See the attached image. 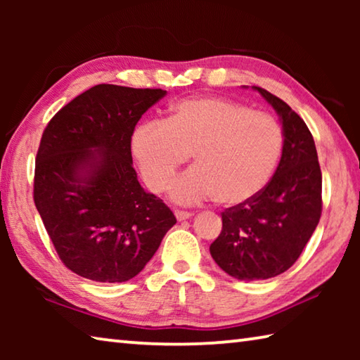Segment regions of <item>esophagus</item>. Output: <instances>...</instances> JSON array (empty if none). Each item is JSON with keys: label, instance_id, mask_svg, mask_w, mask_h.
Wrapping results in <instances>:
<instances>
[{"label": "esophagus", "instance_id": "1", "mask_svg": "<svg viewBox=\"0 0 360 360\" xmlns=\"http://www.w3.org/2000/svg\"><path fill=\"white\" fill-rule=\"evenodd\" d=\"M174 216H176V219H178V221L181 222V221H186V219H191V217H192V212L176 210V211H174Z\"/></svg>", "mask_w": 360, "mask_h": 360}]
</instances>
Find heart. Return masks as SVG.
Here are the masks:
<instances>
[{
  "label": "heart",
  "instance_id": "1",
  "mask_svg": "<svg viewBox=\"0 0 360 360\" xmlns=\"http://www.w3.org/2000/svg\"><path fill=\"white\" fill-rule=\"evenodd\" d=\"M284 133L273 115L224 98H192L172 108L167 122H143L130 149L150 191L167 187L191 158L197 165L172 181L168 193L181 205L216 197L241 205L264 191L278 167Z\"/></svg>",
  "mask_w": 360,
  "mask_h": 360
}]
</instances>
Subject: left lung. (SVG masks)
Returning a JSON list of instances; mask_svg holds the SVG:
<instances>
[{
	"label": "left lung",
	"instance_id": "1",
	"mask_svg": "<svg viewBox=\"0 0 360 360\" xmlns=\"http://www.w3.org/2000/svg\"><path fill=\"white\" fill-rule=\"evenodd\" d=\"M252 89L276 111L284 146L271 181L249 202L222 212V231L210 246L216 264L241 281L275 278L289 270L322 211V174L307 124L278 96Z\"/></svg>",
	"mask_w": 360,
	"mask_h": 360
}]
</instances>
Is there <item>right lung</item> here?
Returning a JSON list of instances; mask_svg holds the SVG:
<instances>
[{
    "instance_id": "right-lung-1",
    "label": "right lung",
    "mask_w": 360,
    "mask_h": 360,
    "mask_svg": "<svg viewBox=\"0 0 360 360\" xmlns=\"http://www.w3.org/2000/svg\"><path fill=\"white\" fill-rule=\"evenodd\" d=\"M162 89L100 84L49 122L34 168V205L58 257L98 283L135 278L176 224L138 181L131 133Z\"/></svg>"
}]
</instances>
